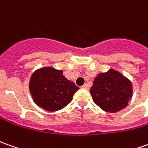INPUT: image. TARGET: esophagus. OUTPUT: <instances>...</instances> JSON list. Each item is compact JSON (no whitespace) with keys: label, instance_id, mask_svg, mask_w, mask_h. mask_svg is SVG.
<instances>
[{"label":"esophagus","instance_id":"34e87169","mask_svg":"<svg viewBox=\"0 0 148 148\" xmlns=\"http://www.w3.org/2000/svg\"><path fill=\"white\" fill-rule=\"evenodd\" d=\"M81 88H83V89H88L89 88H88V85L87 84H85L84 85H83L82 87H81Z\"/></svg>","mask_w":148,"mask_h":148}]
</instances>
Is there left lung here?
Wrapping results in <instances>:
<instances>
[{
	"mask_svg": "<svg viewBox=\"0 0 148 148\" xmlns=\"http://www.w3.org/2000/svg\"><path fill=\"white\" fill-rule=\"evenodd\" d=\"M90 92L101 109L115 113L127 106L133 95V87L128 78L119 71L110 69L97 75Z\"/></svg>",
	"mask_w": 148,
	"mask_h": 148,
	"instance_id": "left-lung-1",
	"label": "left lung"
}]
</instances>
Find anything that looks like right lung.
Wrapping results in <instances>:
<instances>
[{
    "label": "right lung",
    "mask_w": 148,
    "mask_h": 148,
    "mask_svg": "<svg viewBox=\"0 0 148 148\" xmlns=\"http://www.w3.org/2000/svg\"><path fill=\"white\" fill-rule=\"evenodd\" d=\"M79 89L64 77L62 70L53 67L37 69L29 81V91L34 102L47 111L63 109Z\"/></svg>",
    "instance_id": "1"
}]
</instances>
